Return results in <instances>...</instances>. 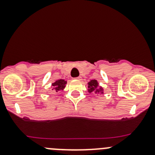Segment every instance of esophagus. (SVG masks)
<instances>
[{
  "mask_svg": "<svg viewBox=\"0 0 155 155\" xmlns=\"http://www.w3.org/2000/svg\"><path fill=\"white\" fill-rule=\"evenodd\" d=\"M75 79H78V80H81V79H82V77H81V76H78V77L75 78Z\"/></svg>",
  "mask_w": 155,
  "mask_h": 155,
  "instance_id": "34e87169",
  "label": "esophagus"
}]
</instances>
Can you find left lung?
<instances>
[{
	"label": "left lung",
	"instance_id": "8db88e82",
	"mask_svg": "<svg viewBox=\"0 0 155 155\" xmlns=\"http://www.w3.org/2000/svg\"><path fill=\"white\" fill-rule=\"evenodd\" d=\"M88 91L94 92L96 94H101L104 93V89L102 87H100L98 85L97 81L94 79V80H91V82H88Z\"/></svg>",
	"mask_w": 155,
	"mask_h": 155
}]
</instances>
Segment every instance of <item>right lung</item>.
<instances>
[{"instance_id":"1","label":"right lung","mask_w":155,"mask_h":155,"mask_svg":"<svg viewBox=\"0 0 155 155\" xmlns=\"http://www.w3.org/2000/svg\"><path fill=\"white\" fill-rule=\"evenodd\" d=\"M67 84V82L64 79H60V80H57L54 83L52 84L53 89L55 90L56 92L59 91L64 90L65 87V85Z\"/></svg>"}]
</instances>
